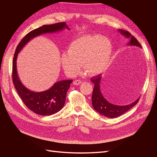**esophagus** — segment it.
I'll return each mask as SVG.
<instances>
[{"label":"esophagus","instance_id":"1","mask_svg":"<svg viewBox=\"0 0 157 157\" xmlns=\"http://www.w3.org/2000/svg\"><path fill=\"white\" fill-rule=\"evenodd\" d=\"M82 82L81 81V80H79V79H76V80H75V81H74V83H74V85H76V86H77V85L81 84Z\"/></svg>","mask_w":157,"mask_h":157}]
</instances>
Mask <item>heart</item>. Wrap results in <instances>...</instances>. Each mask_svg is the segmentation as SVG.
Here are the masks:
<instances>
[{"mask_svg": "<svg viewBox=\"0 0 157 157\" xmlns=\"http://www.w3.org/2000/svg\"><path fill=\"white\" fill-rule=\"evenodd\" d=\"M112 53V43L108 38L83 36L71 43L68 53L62 54L61 63L65 71L72 76L81 71L82 64L87 73L97 75L106 70Z\"/></svg>", "mask_w": 157, "mask_h": 157, "instance_id": "1", "label": "heart"}]
</instances>
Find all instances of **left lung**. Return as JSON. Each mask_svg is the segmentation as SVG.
<instances>
[{"mask_svg": "<svg viewBox=\"0 0 157 157\" xmlns=\"http://www.w3.org/2000/svg\"><path fill=\"white\" fill-rule=\"evenodd\" d=\"M119 32L122 35L124 36L127 39H129V42L128 43V45L137 46L141 48V45L137 41V39L131 35L128 31L119 29ZM91 81L94 83V87L92 93V102L93 108L94 110H96L100 114L106 116L108 118H116L118 116L122 115L124 113L128 111L134 105H135L138 101L139 100V98L134 101L133 103L126 105H117L112 104L109 102L104 98L103 95L100 91V82L101 81V75H98L95 77L91 78Z\"/></svg>", "mask_w": 157, "mask_h": 157, "instance_id": "left-lung-1", "label": "left lung"}]
</instances>
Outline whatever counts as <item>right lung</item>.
<instances>
[{"instance_id":"1","label":"right lung","mask_w":157,"mask_h":157,"mask_svg":"<svg viewBox=\"0 0 157 157\" xmlns=\"http://www.w3.org/2000/svg\"><path fill=\"white\" fill-rule=\"evenodd\" d=\"M65 28L70 29L65 22H61L52 25H45L34 29L29 32L21 40L19 44L17 45L14 53L13 61L12 75L13 84L25 105L29 110L39 115H52L62 109L72 80H63L56 82L49 90L41 92H35L29 90L21 83L17 74V58L18 53L33 38L44 33L60 31L63 30Z\"/></svg>"}]
</instances>
